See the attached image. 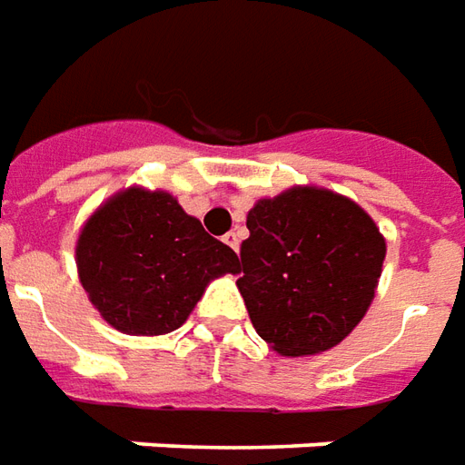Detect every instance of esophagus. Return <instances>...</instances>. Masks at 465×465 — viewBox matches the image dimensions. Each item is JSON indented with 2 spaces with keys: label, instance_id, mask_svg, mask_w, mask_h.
I'll list each match as a JSON object with an SVG mask.
<instances>
[{
  "label": "esophagus",
  "instance_id": "obj_1",
  "mask_svg": "<svg viewBox=\"0 0 465 465\" xmlns=\"http://www.w3.org/2000/svg\"><path fill=\"white\" fill-rule=\"evenodd\" d=\"M223 242H225V245H230L232 250H238L240 248V235L235 232V230H230V232H225V235H223Z\"/></svg>",
  "mask_w": 465,
  "mask_h": 465
}]
</instances>
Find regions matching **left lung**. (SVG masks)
Here are the masks:
<instances>
[{"instance_id": "obj_1", "label": "left lung", "mask_w": 465, "mask_h": 465, "mask_svg": "<svg viewBox=\"0 0 465 465\" xmlns=\"http://www.w3.org/2000/svg\"><path fill=\"white\" fill-rule=\"evenodd\" d=\"M238 288L258 335L282 355L338 345L373 301L385 240L353 200L292 187L248 213Z\"/></svg>"}]
</instances>
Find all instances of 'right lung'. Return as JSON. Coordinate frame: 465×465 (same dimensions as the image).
Returning <instances> with one entry per match:
<instances>
[{"label":"right lung","mask_w":465,"mask_h":465,"mask_svg":"<svg viewBox=\"0 0 465 465\" xmlns=\"http://www.w3.org/2000/svg\"><path fill=\"white\" fill-rule=\"evenodd\" d=\"M77 270L112 328L163 335L187 321L210 280L238 272L240 262L173 195L130 187L82 227Z\"/></svg>","instance_id":"right-lung-1"}]
</instances>
